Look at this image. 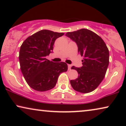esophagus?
<instances>
[{
  "label": "esophagus",
  "instance_id": "esophagus-1",
  "mask_svg": "<svg viewBox=\"0 0 126 126\" xmlns=\"http://www.w3.org/2000/svg\"><path fill=\"white\" fill-rule=\"evenodd\" d=\"M71 67H72V65L71 64H68V69L70 70Z\"/></svg>",
  "mask_w": 126,
  "mask_h": 126
}]
</instances>
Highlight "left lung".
I'll list each match as a JSON object with an SVG mask.
<instances>
[{
  "label": "left lung",
  "instance_id": "left-lung-1",
  "mask_svg": "<svg viewBox=\"0 0 126 126\" xmlns=\"http://www.w3.org/2000/svg\"><path fill=\"white\" fill-rule=\"evenodd\" d=\"M66 36L76 43L78 52L81 56L83 66H72L78 73V78L71 80L73 89L82 93L94 90L103 80L109 64V51L102 39L96 33L81 29Z\"/></svg>",
  "mask_w": 126,
  "mask_h": 126
}]
</instances>
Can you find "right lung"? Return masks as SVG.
Wrapping results in <instances>:
<instances>
[{"mask_svg":"<svg viewBox=\"0 0 126 126\" xmlns=\"http://www.w3.org/2000/svg\"><path fill=\"white\" fill-rule=\"evenodd\" d=\"M64 34L42 30L23 42L19 52L20 69L28 85L34 90L45 92L54 87L61 73L67 70L64 62L54 63L46 59L52 53L56 39Z\"/></svg>","mask_w":126,"mask_h":126,"instance_id":"1","label":"right lung"}]
</instances>
